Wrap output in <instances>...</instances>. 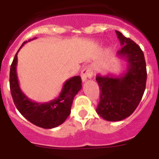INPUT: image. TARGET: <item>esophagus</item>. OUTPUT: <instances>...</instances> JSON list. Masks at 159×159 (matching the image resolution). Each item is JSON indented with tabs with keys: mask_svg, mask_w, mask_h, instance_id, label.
<instances>
[{
	"mask_svg": "<svg viewBox=\"0 0 159 159\" xmlns=\"http://www.w3.org/2000/svg\"><path fill=\"white\" fill-rule=\"evenodd\" d=\"M92 75V67H89V66H86V67H83L82 71H81V78H82L83 82H85L88 78H91Z\"/></svg>",
	"mask_w": 159,
	"mask_h": 159,
	"instance_id": "obj_1",
	"label": "esophagus"
}]
</instances>
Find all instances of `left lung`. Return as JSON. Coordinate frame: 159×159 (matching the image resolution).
Here are the masks:
<instances>
[{
  "label": "left lung",
  "mask_w": 159,
  "mask_h": 159,
  "mask_svg": "<svg viewBox=\"0 0 159 159\" xmlns=\"http://www.w3.org/2000/svg\"><path fill=\"white\" fill-rule=\"evenodd\" d=\"M122 48L117 57L127 62L123 75H97L100 99L96 112L107 121H121L134 111L143 98L147 82L144 54L137 43L116 31Z\"/></svg>",
  "instance_id": "left-lung-1"
}]
</instances>
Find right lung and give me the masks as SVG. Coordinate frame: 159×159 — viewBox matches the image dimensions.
<instances>
[{
  "label": "right lung",
  "mask_w": 159,
  "mask_h": 159,
  "mask_svg": "<svg viewBox=\"0 0 159 159\" xmlns=\"http://www.w3.org/2000/svg\"><path fill=\"white\" fill-rule=\"evenodd\" d=\"M30 40H32L29 41ZM26 42L22 43L21 47ZM18 52L11 64L9 74L10 91L14 104L25 119L37 127L44 129L58 127L65 121L71 113L73 99L82 88L80 76H73L66 80L57 99L43 103L32 101L23 93L20 88L16 74Z\"/></svg>",
  "instance_id": "1"
}]
</instances>
